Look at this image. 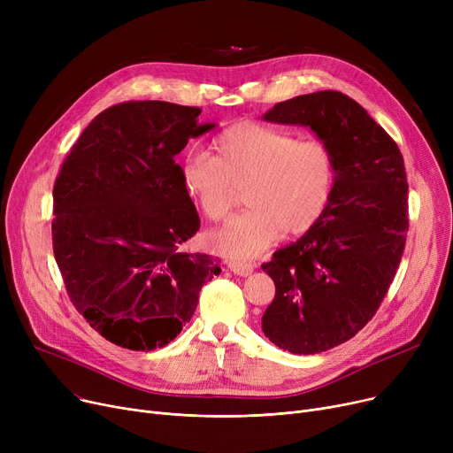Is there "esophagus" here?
<instances>
[{
  "mask_svg": "<svg viewBox=\"0 0 453 453\" xmlns=\"http://www.w3.org/2000/svg\"><path fill=\"white\" fill-rule=\"evenodd\" d=\"M227 268H229L233 273H236V275L248 277V275L255 270V265L244 263V260H227Z\"/></svg>",
  "mask_w": 453,
  "mask_h": 453,
  "instance_id": "1",
  "label": "esophagus"
}]
</instances>
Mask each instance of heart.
<instances>
[{
	"label": "heart",
	"instance_id": "heart-1",
	"mask_svg": "<svg viewBox=\"0 0 453 453\" xmlns=\"http://www.w3.org/2000/svg\"><path fill=\"white\" fill-rule=\"evenodd\" d=\"M185 195L207 219L220 220L234 202L233 187L244 186L248 207L209 234V244L229 258H253L282 233L314 227L330 202L334 161L319 141L258 123H236L212 141V154L190 150L180 161Z\"/></svg>",
	"mask_w": 453,
	"mask_h": 453
}]
</instances>
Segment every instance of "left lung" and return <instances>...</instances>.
Segmentation results:
<instances>
[{"mask_svg": "<svg viewBox=\"0 0 453 453\" xmlns=\"http://www.w3.org/2000/svg\"><path fill=\"white\" fill-rule=\"evenodd\" d=\"M263 119L312 130L334 161L319 222L263 265L275 282L266 338L292 354H316L356 336L389 290L410 227L406 166L388 132L340 91L299 95Z\"/></svg>", "mask_w": 453, "mask_h": 453, "instance_id": "1", "label": "left lung"}]
</instances>
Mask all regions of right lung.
Returning a JSON list of instances; mask_svg holds the SVG:
<instances>
[{
    "label": "right lung",
    "mask_w": 453,
    "mask_h": 453,
    "mask_svg": "<svg viewBox=\"0 0 453 453\" xmlns=\"http://www.w3.org/2000/svg\"><path fill=\"white\" fill-rule=\"evenodd\" d=\"M200 108L130 101L99 113L53 188V251L71 303L108 342L130 350L171 343L203 284L222 270L180 251L200 229L174 157L217 125Z\"/></svg>",
    "instance_id": "obj_1"
}]
</instances>
